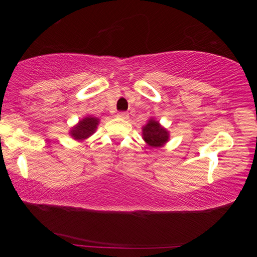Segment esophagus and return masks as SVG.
Returning a JSON list of instances; mask_svg holds the SVG:
<instances>
[{
  "mask_svg": "<svg viewBox=\"0 0 257 257\" xmlns=\"http://www.w3.org/2000/svg\"><path fill=\"white\" fill-rule=\"evenodd\" d=\"M117 116H118L119 118H121V119H128V118H129V113L122 111V112H119V113L117 114Z\"/></svg>",
  "mask_w": 257,
  "mask_h": 257,
  "instance_id": "esophagus-1",
  "label": "esophagus"
}]
</instances>
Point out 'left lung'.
Instances as JSON below:
<instances>
[{
	"instance_id": "1",
	"label": "left lung",
	"mask_w": 257,
	"mask_h": 257,
	"mask_svg": "<svg viewBox=\"0 0 257 257\" xmlns=\"http://www.w3.org/2000/svg\"><path fill=\"white\" fill-rule=\"evenodd\" d=\"M143 138L146 144L152 148H159L166 145L169 140V132L154 118L148 120L143 127Z\"/></svg>"
}]
</instances>
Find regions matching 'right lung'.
<instances>
[{
	"mask_svg": "<svg viewBox=\"0 0 257 257\" xmlns=\"http://www.w3.org/2000/svg\"><path fill=\"white\" fill-rule=\"evenodd\" d=\"M98 124H99V119L92 116H87L84 119H81L77 124L74 125L70 129L69 134L73 137V139L83 141L89 138L96 132Z\"/></svg>",
	"mask_w": 257,
	"mask_h": 257,
	"instance_id": "right-lung-1",
	"label": "right lung"
}]
</instances>
